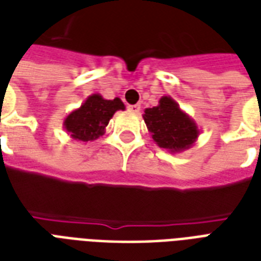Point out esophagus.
I'll use <instances>...</instances> for the list:
<instances>
[{
  "label": "esophagus",
  "mask_w": 261,
  "mask_h": 261,
  "mask_svg": "<svg viewBox=\"0 0 261 261\" xmlns=\"http://www.w3.org/2000/svg\"><path fill=\"white\" fill-rule=\"evenodd\" d=\"M128 110L130 111V113H133V114H138L139 111H140V106H139V105H130V106H128Z\"/></svg>",
  "instance_id": "esophagus-1"
}]
</instances>
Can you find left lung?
Masks as SVG:
<instances>
[{
	"label": "left lung",
	"instance_id": "obj_1",
	"mask_svg": "<svg viewBox=\"0 0 261 261\" xmlns=\"http://www.w3.org/2000/svg\"><path fill=\"white\" fill-rule=\"evenodd\" d=\"M143 118L152 140L170 154L189 150L201 133L195 121L170 96H162L158 106L144 110Z\"/></svg>",
	"mask_w": 261,
	"mask_h": 261
}]
</instances>
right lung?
I'll list each match as a JSON object with an SVG mask.
<instances>
[{
  "label": "right lung",
  "mask_w": 261,
  "mask_h": 261,
  "mask_svg": "<svg viewBox=\"0 0 261 261\" xmlns=\"http://www.w3.org/2000/svg\"><path fill=\"white\" fill-rule=\"evenodd\" d=\"M118 110H125L119 97L107 100L99 93H93L86 97L81 107L72 110L64 118L63 128L74 140L93 142L105 135L106 126Z\"/></svg>",
  "instance_id": "right-lung-1"
}]
</instances>
